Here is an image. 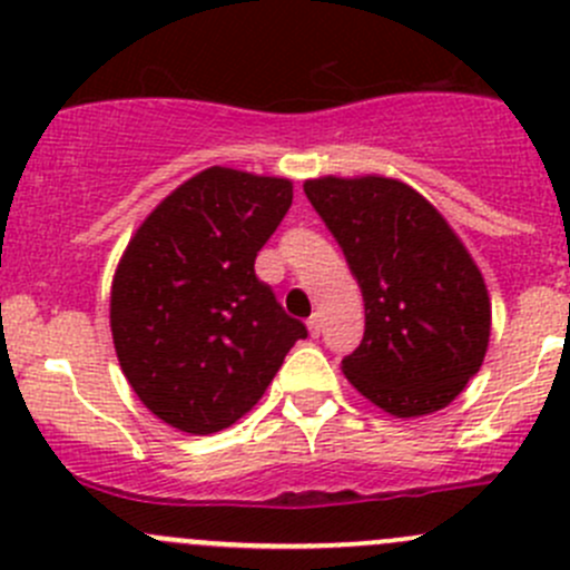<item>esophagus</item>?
<instances>
[{
    "mask_svg": "<svg viewBox=\"0 0 570 570\" xmlns=\"http://www.w3.org/2000/svg\"><path fill=\"white\" fill-rule=\"evenodd\" d=\"M306 325H308V333H312V336H314V338H317V336H320V331H322V322H320V314H312V317H308V322H306Z\"/></svg>",
    "mask_w": 570,
    "mask_h": 570,
    "instance_id": "1",
    "label": "esophagus"
}]
</instances>
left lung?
<instances>
[{
    "label": "left lung",
    "mask_w": 570,
    "mask_h": 570,
    "mask_svg": "<svg viewBox=\"0 0 570 570\" xmlns=\"http://www.w3.org/2000/svg\"><path fill=\"white\" fill-rule=\"evenodd\" d=\"M303 189L364 295V338L342 361L347 381L396 419L450 405L491 336L485 281L461 237L396 178L322 176Z\"/></svg>",
    "instance_id": "left-lung-1"
}]
</instances>
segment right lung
<instances>
[{
    "mask_svg": "<svg viewBox=\"0 0 570 570\" xmlns=\"http://www.w3.org/2000/svg\"><path fill=\"white\" fill-rule=\"evenodd\" d=\"M292 206L289 178L206 168L135 232L109 292L126 381L170 428L209 435L250 411L308 331L256 278Z\"/></svg>",
    "mask_w": 570,
    "mask_h": 570,
    "instance_id": "1",
    "label": "right lung"
}]
</instances>
